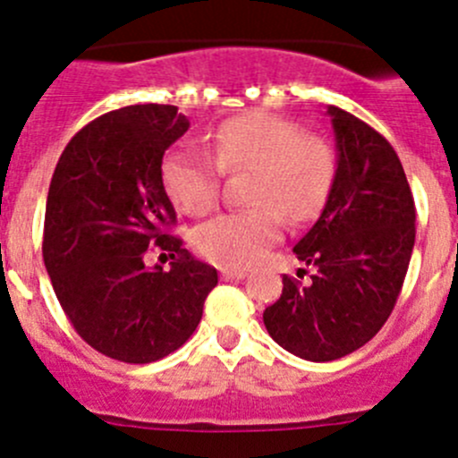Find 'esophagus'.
Masks as SVG:
<instances>
[{
	"instance_id": "esophagus-1",
	"label": "esophagus",
	"mask_w": 458,
	"mask_h": 458,
	"mask_svg": "<svg viewBox=\"0 0 458 458\" xmlns=\"http://www.w3.org/2000/svg\"><path fill=\"white\" fill-rule=\"evenodd\" d=\"M248 272L246 270H239V267H221V279L225 281H239L243 279Z\"/></svg>"
}]
</instances>
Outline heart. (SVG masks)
I'll return each instance as SVG.
<instances>
[{"label": "heart", "mask_w": 458, "mask_h": 458, "mask_svg": "<svg viewBox=\"0 0 458 458\" xmlns=\"http://www.w3.org/2000/svg\"><path fill=\"white\" fill-rule=\"evenodd\" d=\"M208 152L173 148L161 165L165 192L183 212L208 215L219 203L224 173L252 170L248 201L255 208L224 212L195 233L197 252L221 267H248L261 261L281 239L285 221H306L321 210L335 177V157L318 137L270 113H246L215 131Z\"/></svg>", "instance_id": "1"}]
</instances>
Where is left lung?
<instances>
[{
    "mask_svg": "<svg viewBox=\"0 0 458 458\" xmlns=\"http://www.w3.org/2000/svg\"><path fill=\"white\" fill-rule=\"evenodd\" d=\"M327 114L336 137L335 182L321 216L294 246L310 279L284 275L281 297L263 312L281 348L317 363L354 352L381 330L417 234L412 191L390 141L336 106Z\"/></svg>",
    "mask_w": 458,
    "mask_h": 458,
    "instance_id": "obj_1",
    "label": "left lung"
}]
</instances>
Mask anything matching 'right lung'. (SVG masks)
<instances>
[{
    "mask_svg": "<svg viewBox=\"0 0 458 458\" xmlns=\"http://www.w3.org/2000/svg\"><path fill=\"white\" fill-rule=\"evenodd\" d=\"M191 128L177 106L140 104L92 119L64 148L48 188L44 263L77 335L123 363H152L199 326L216 270L170 228L164 152ZM148 251L173 258L148 268Z\"/></svg>",
    "mask_w": 458,
    "mask_h": 458,
    "instance_id": "add662e5",
    "label": "right lung"
}]
</instances>
